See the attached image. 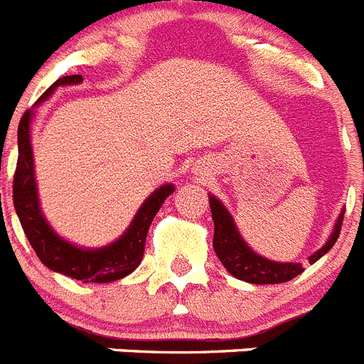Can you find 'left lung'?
<instances>
[{
	"mask_svg": "<svg viewBox=\"0 0 364 364\" xmlns=\"http://www.w3.org/2000/svg\"><path fill=\"white\" fill-rule=\"evenodd\" d=\"M210 208L215 222V253L224 264V268L233 277L252 282V284H279V282L291 281V279L297 277L299 273L304 272L301 262H275V260L264 259V257H260L259 253L253 252L252 247L247 246L242 237H240L230 211L213 195H210ZM343 217H345V211H341L326 244L321 250H317L314 255H310V259H308L310 264L317 262L337 242L341 226H343Z\"/></svg>",
	"mask_w": 364,
	"mask_h": 364,
	"instance_id": "1",
	"label": "left lung"
}]
</instances>
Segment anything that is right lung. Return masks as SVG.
Wrapping results in <instances>:
<instances>
[{
  "label": "right lung",
  "instance_id": "obj_1",
  "mask_svg": "<svg viewBox=\"0 0 364 364\" xmlns=\"http://www.w3.org/2000/svg\"><path fill=\"white\" fill-rule=\"evenodd\" d=\"M80 82H83L80 74L63 76L43 92L40 102L49 98L56 87L74 85ZM31 120L32 111L25 112L19 120L18 164H16L12 198H14V208L21 228L27 235L32 250L36 252L38 259L53 272L63 273L67 277L82 282H112L133 273L142 262L151 222L162 208L164 200L175 191V186L166 184L149 195L147 200L140 205L127 231L109 246L100 247V250H85V247L74 246L54 233L40 210L31 147Z\"/></svg>",
  "mask_w": 364,
  "mask_h": 364
}]
</instances>
